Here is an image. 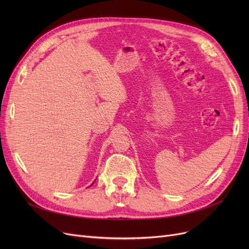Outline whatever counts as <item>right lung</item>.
<instances>
[{"label": "right lung", "instance_id": "obj_1", "mask_svg": "<svg viewBox=\"0 0 249 249\" xmlns=\"http://www.w3.org/2000/svg\"><path fill=\"white\" fill-rule=\"evenodd\" d=\"M93 184H94V182H93ZM93 184H91V185H90V186H93Z\"/></svg>", "mask_w": 249, "mask_h": 249}]
</instances>
